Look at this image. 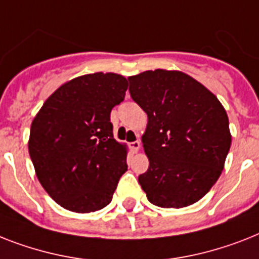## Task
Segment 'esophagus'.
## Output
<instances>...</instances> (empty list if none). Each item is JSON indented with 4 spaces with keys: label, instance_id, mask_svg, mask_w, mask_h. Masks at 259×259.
I'll use <instances>...</instances> for the list:
<instances>
[{
    "label": "esophagus",
    "instance_id": "obj_1",
    "mask_svg": "<svg viewBox=\"0 0 259 259\" xmlns=\"http://www.w3.org/2000/svg\"><path fill=\"white\" fill-rule=\"evenodd\" d=\"M140 148H141L140 141H134V142H132V144H130V149L133 150V153H137V151L140 150Z\"/></svg>",
    "mask_w": 259,
    "mask_h": 259
}]
</instances>
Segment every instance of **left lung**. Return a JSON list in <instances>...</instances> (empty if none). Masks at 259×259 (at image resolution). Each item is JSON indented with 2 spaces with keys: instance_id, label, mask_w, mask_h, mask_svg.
<instances>
[{
  "instance_id": "obj_1",
  "label": "left lung",
  "mask_w": 259,
  "mask_h": 259,
  "mask_svg": "<svg viewBox=\"0 0 259 259\" xmlns=\"http://www.w3.org/2000/svg\"><path fill=\"white\" fill-rule=\"evenodd\" d=\"M127 79L148 114L142 145L149 169L138 177L141 188L159 207L193 205L217 182L232 145L224 106L182 71L157 69Z\"/></svg>"
}]
</instances>
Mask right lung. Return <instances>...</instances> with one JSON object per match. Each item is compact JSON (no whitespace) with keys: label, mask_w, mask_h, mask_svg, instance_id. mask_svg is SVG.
Returning <instances> with one entry per match:
<instances>
[{"label":"right lung","mask_w":259,"mask_h":259,"mask_svg":"<svg viewBox=\"0 0 259 259\" xmlns=\"http://www.w3.org/2000/svg\"><path fill=\"white\" fill-rule=\"evenodd\" d=\"M127 81L115 73L77 77L54 92L33 119L29 154L42 188L64 209L92 213L111 202L127 170L110 111Z\"/></svg>","instance_id":"right-lung-1"}]
</instances>
